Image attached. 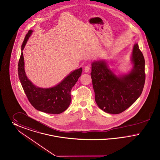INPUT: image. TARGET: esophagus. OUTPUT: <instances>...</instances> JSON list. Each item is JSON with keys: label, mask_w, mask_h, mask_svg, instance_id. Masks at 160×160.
<instances>
[{"label": "esophagus", "mask_w": 160, "mask_h": 160, "mask_svg": "<svg viewBox=\"0 0 160 160\" xmlns=\"http://www.w3.org/2000/svg\"><path fill=\"white\" fill-rule=\"evenodd\" d=\"M90 66L89 65H87L86 66H85L84 71L85 72H88L90 71Z\"/></svg>", "instance_id": "obj_1"}]
</instances>
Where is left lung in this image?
Wrapping results in <instances>:
<instances>
[{
	"mask_svg": "<svg viewBox=\"0 0 160 160\" xmlns=\"http://www.w3.org/2000/svg\"><path fill=\"white\" fill-rule=\"evenodd\" d=\"M133 68L126 75L117 76L104 60L92 64L91 78L95 101L102 110L118 114L131 106L143 92L145 82V61L135 43L131 56Z\"/></svg>",
	"mask_w": 160,
	"mask_h": 160,
	"instance_id": "obj_1",
	"label": "left lung"
}]
</instances>
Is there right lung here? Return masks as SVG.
Masks as SVG:
<instances>
[{
	"mask_svg": "<svg viewBox=\"0 0 160 160\" xmlns=\"http://www.w3.org/2000/svg\"><path fill=\"white\" fill-rule=\"evenodd\" d=\"M32 32V30L28 32L22 45V53L18 64L20 81L28 100L35 109L48 114H60L68 109L71 102V90L81 75L82 68L72 72L55 87L43 88L35 86L26 75L22 52Z\"/></svg>",
	"mask_w": 160,
	"mask_h": 160,
	"instance_id": "obj_1",
	"label": "right lung"
}]
</instances>
